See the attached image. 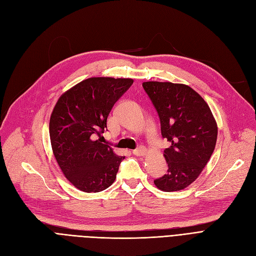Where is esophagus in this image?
Segmentation results:
<instances>
[{"mask_svg": "<svg viewBox=\"0 0 256 256\" xmlns=\"http://www.w3.org/2000/svg\"><path fill=\"white\" fill-rule=\"evenodd\" d=\"M133 154L136 156H144L146 154V148L144 146H140L137 150H133Z\"/></svg>", "mask_w": 256, "mask_h": 256, "instance_id": "34e87169", "label": "esophagus"}]
</instances>
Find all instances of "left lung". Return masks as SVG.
Here are the masks:
<instances>
[{
    "mask_svg": "<svg viewBox=\"0 0 256 256\" xmlns=\"http://www.w3.org/2000/svg\"><path fill=\"white\" fill-rule=\"evenodd\" d=\"M142 86L158 112L168 171L154 180L164 192L180 191L194 182L209 162L217 140V123L208 103L188 85L148 81Z\"/></svg>",
    "mask_w": 256,
    "mask_h": 256,
    "instance_id": "obj_1",
    "label": "left lung"
}]
</instances>
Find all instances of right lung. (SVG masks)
Returning <instances> with one entry per match:
<instances>
[{
  "label": "right lung",
  "instance_id": "obj_1",
  "mask_svg": "<svg viewBox=\"0 0 256 256\" xmlns=\"http://www.w3.org/2000/svg\"><path fill=\"white\" fill-rule=\"evenodd\" d=\"M134 80L92 77L63 92L50 120L52 153L66 179L80 191L97 193L115 182L124 157L102 144L116 101Z\"/></svg>",
  "mask_w": 256,
  "mask_h": 256
}]
</instances>
